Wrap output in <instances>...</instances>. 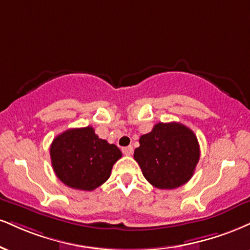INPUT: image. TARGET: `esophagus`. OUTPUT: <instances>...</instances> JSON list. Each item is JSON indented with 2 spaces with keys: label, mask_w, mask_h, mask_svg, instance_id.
Wrapping results in <instances>:
<instances>
[{
  "label": "esophagus",
  "mask_w": 250,
  "mask_h": 250,
  "mask_svg": "<svg viewBox=\"0 0 250 250\" xmlns=\"http://www.w3.org/2000/svg\"><path fill=\"white\" fill-rule=\"evenodd\" d=\"M133 151H134V149H133V146H125V148H122V152L125 156H130L131 154H133Z\"/></svg>",
  "instance_id": "esophagus-1"
}]
</instances>
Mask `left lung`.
Returning <instances> with one entry per match:
<instances>
[{
    "label": "left lung",
    "mask_w": 250,
    "mask_h": 250,
    "mask_svg": "<svg viewBox=\"0 0 250 250\" xmlns=\"http://www.w3.org/2000/svg\"><path fill=\"white\" fill-rule=\"evenodd\" d=\"M200 157L199 143L193 131L178 122L155 125L140 137L134 158L152 186L172 190L193 176Z\"/></svg>",
    "instance_id": "obj_1"
}]
</instances>
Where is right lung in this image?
I'll return each mask as SVG.
<instances>
[{"instance_id": "1", "label": "right lung", "mask_w": 250, "mask_h": 250, "mask_svg": "<svg viewBox=\"0 0 250 250\" xmlns=\"http://www.w3.org/2000/svg\"><path fill=\"white\" fill-rule=\"evenodd\" d=\"M50 156L60 182L77 190L93 191L109 178L122 152L115 144L99 138L88 125L59 134L51 144Z\"/></svg>"}]
</instances>
